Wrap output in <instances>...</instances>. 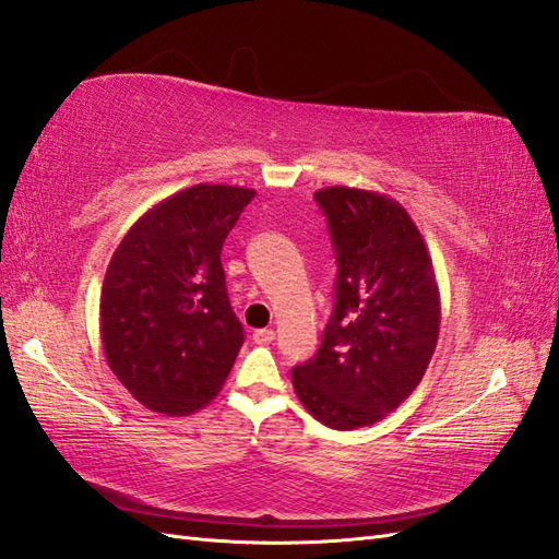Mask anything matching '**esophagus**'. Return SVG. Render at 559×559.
<instances>
[{"instance_id":"esophagus-1","label":"esophagus","mask_w":559,"mask_h":559,"mask_svg":"<svg viewBox=\"0 0 559 559\" xmlns=\"http://www.w3.org/2000/svg\"><path fill=\"white\" fill-rule=\"evenodd\" d=\"M252 340L257 342V345H271V342L276 340V333L271 331V328H262V331L252 333Z\"/></svg>"}]
</instances>
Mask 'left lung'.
<instances>
[{
    "label": "left lung",
    "mask_w": 559,
    "mask_h": 559,
    "mask_svg": "<svg viewBox=\"0 0 559 559\" xmlns=\"http://www.w3.org/2000/svg\"><path fill=\"white\" fill-rule=\"evenodd\" d=\"M313 198L337 260L335 307L317 356L293 368V388L319 423L356 429L420 384L439 337V288L418 226L394 198L349 186Z\"/></svg>",
    "instance_id": "1"
}]
</instances>
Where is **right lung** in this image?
<instances>
[{
	"label": "right lung",
	"instance_id": "1",
	"mask_svg": "<svg viewBox=\"0 0 559 559\" xmlns=\"http://www.w3.org/2000/svg\"><path fill=\"white\" fill-rule=\"evenodd\" d=\"M252 189L195 183L151 207L124 234L102 290L112 373L139 404L189 416L219 394L242 347L222 248Z\"/></svg>",
	"mask_w": 559,
	"mask_h": 559
}]
</instances>
